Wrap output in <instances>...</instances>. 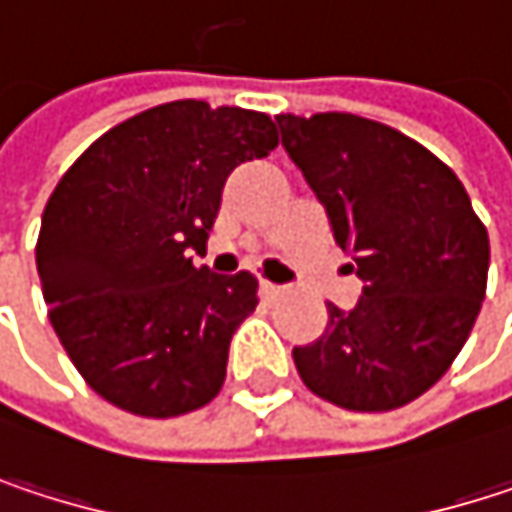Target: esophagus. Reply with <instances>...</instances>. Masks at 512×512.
Listing matches in <instances>:
<instances>
[{
	"mask_svg": "<svg viewBox=\"0 0 512 512\" xmlns=\"http://www.w3.org/2000/svg\"><path fill=\"white\" fill-rule=\"evenodd\" d=\"M260 290H263V296H266V299H278V296L284 293V287H281V284H272V281H263V284H260Z\"/></svg>",
	"mask_w": 512,
	"mask_h": 512,
	"instance_id": "esophagus-1",
	"label": "esophagus"
}]
</instances>
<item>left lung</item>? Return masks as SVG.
<instances>
[{
    "mask_svg": "<svg viewBox=\"0 0 512 512\" xmlns=\"http://www.w3.org/2000/svg\"><path fill=\"white\" fill-rule=\"evenodd\" d=\"M281 145L364 281L353 311L293 361L323 400L388 412L433 388L480 314L489 237L460 177L409 136L350 112L278 115Z\"/></svg>",
    "mask_w": 512,
    "mask_h": 512,
    "instance_id": "1",
    "label": "left lung"
}]
</instances>
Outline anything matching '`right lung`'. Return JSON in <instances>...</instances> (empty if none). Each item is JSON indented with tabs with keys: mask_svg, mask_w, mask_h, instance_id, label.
<instances>
[{
	"mask_svg": "<svg viewBox=\"0 0 512 512\" xmlns=\"http://www.w3.org/2000/svg\"><path fill=\"white\" fill-rule=\"evenodd\" d=\"M275 145L263 112L174 100L103 133L58 180L38 275L61 347L103 400L174 418L219 394L257 281L186 252L204 249L228 174Z\"/></svg>",
	"mask_w": 512,
	"mask_h": 512,
	"instance_id": "add662e5",
	"label": "right lung"
}]
</instances>
